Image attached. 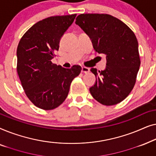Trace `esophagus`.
Masks as SVG:
<instances>
[{
	"mask_svg": "<svg viewBox=\"0 0 156 156\" xmlns=\"http://www.w3.org/2000/svg\"><path fill=\"white\" fill-rule=\"evenodd\" d=\"M89 69L88 67H82V72H83V73H89Z\"/></svg>",
	"mask_w": 156,
	"mask_h": 156,
	"instance_id": "esophagus-1",
	"label": "esophagus"
}]
</instances>
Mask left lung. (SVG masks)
I'll return each instance as SVG.
<instances>
[{
  "mask_svg": "<svg viewBox=\"0 0 156 156\" xmlns=\"http://www.w3.org/2000/svg\"><path fill=\"white\" fill-rule=\"evenodd\" d=\"M75 23L90 37L96 52L106 55L105 69H91L96 76L94 85L89 89L91 94L103 105L120 103L133 89L140 65L135 34L108 14H80Z\"/></svg>",
  "mask_w": 156,
  "mask_h": 156,
  "instance_id": "1",
  "label": "left lung"
}]
</instances>
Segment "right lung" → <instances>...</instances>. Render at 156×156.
Returning a JSON list of instances; mask_svg holds the SVG:
<instances>
[{
	"label": "right lung",
	"instance_id": "1",
	"mask_svg": "<svg viewBox=\"0 0 156 156\" xmlns=\"http://www.w3.org/2000/svg\"><path fill=\"white\" fill-rule=\"evenodd\" d=\"M76 14L52 16L33 25L17 48V72L25 94L37 107L52 110L67 98L70 84L82 67H62L51 61L59 50V41Z\"/></svg>",
	"mask_w": 156,
	"mask_h": 156
}]
</instances>
